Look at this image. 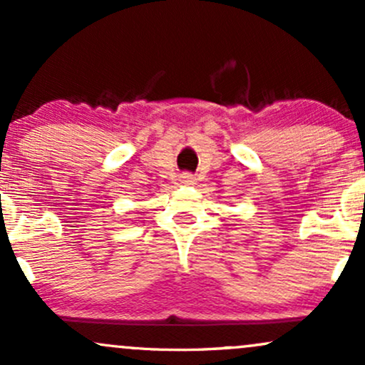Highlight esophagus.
Returning <instances> with one entry per match:
<instances>
[{
    "label": "esophagus",
    "instance_id": "1",
    "mask_svg": "<svg viewBox=\"0 0 365 365\" xmlns=\"http://www.w3.org/2000/svg\"><path fill=\"white\" fill-rule=\"evenodd\" d=\"M194 182H195V178L192 177V175H188V173L182 175V183H185V185H192Z\"/></svg>",
    "mask_w": 365,
    "mask_h": 365
}]
</instances>
